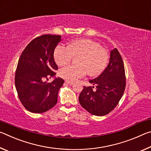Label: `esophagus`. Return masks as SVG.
<instances>
[{"instance_id": "1", "label": "esophagus", "mask_w": 151, "mask_h": 151, "mask_svg": "<svg viewBox=\"0 0 151 151\" xmlns=\"http://www.w3.org/2000/svg\"><path fill=\"white\" fill-rule=\"evenodd\" d=\"M65 83H66V84H68V85H73V84H74L73 82L68 81H65Z\"/></svg>"}]
</instances>
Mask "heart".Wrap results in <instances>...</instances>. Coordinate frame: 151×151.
Wrapping results in <instances>:
<instances>
[{"instance_id": "1", "label": "heart", "mask_w": 151, "mask_h": 151, "mask_svg": "<svg viewBox=\"0 0 151 151\" xmlns=\"http://www.w3.org/2000/svg\"><path fill=\"white\" fill-rule=\"evenodd\" d=\"M73 57H78V66H68L62 68L59 75L68 81H75L88 74L91 76L100 75L108 62V52L100 44L89 39H79L71 42L68 47L58 45L55 48L54 58L60 66L67 65Z\"/></svg>"}]
</instances>
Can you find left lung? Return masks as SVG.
Here are the masks:
<instances>
[{
  "instance_id": "8db88e82",
  "label": "left lung",
  "mask_w": 151,
  "mask_h": 151,
  "mask_svg": "<svg viewBox=\"0 0 151 151\" xmlns=\"http://www.w3.org/2000/svg\"><path fill=\"white\" fill-rule=\"evenodd\" d=\"M89 83L94 86H84L78 98L81 105L93 115L109 114L121 100L126 85L123 61L116 48L110 52L106 68ZM94 87L95 91L92 90Z\"/></svg>"
}]
</instances>
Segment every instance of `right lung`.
Returning a JSON list of instances; mask_svg holds the SVG:
<instances>
[{"label": "right lung", "instance_id": "1", "mask_svg": "<svg viewBox=\"0 0 151 151\" xmlns=\"http://www.w3.org/2000/svg\"><path fill=\"white\" fill-rule=\"evenodd\" d=\"M61 36L45 35L32 40L20 55L15 73V86L24 108L33 113H42L57 103L58 93L64 80L56 77L58 66L54 51ZM48 76L54 80L48 83Z\"/></svg>", "mask_w": 151, "mask_h": 151}]
</instances>
